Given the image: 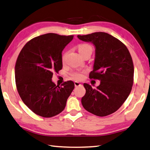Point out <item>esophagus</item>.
<instances>
[{"instance_id": "obj_1", "label": "esophagus", "mask_w": 150, "mask_h": 150, "mask_svg": "<svg viewBox=\"0 0 150 150\" xmlns=\"http://www.w3.org/2000/svg\"><path fill=\"white\" fill-rule=\"evenodd\" d=\"M81 84L79 83V82L78 81H74V85L75 87H78V86H80Z\"/></svg>"}]
</instances>
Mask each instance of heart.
Returning a JSON list of instances; mask_svg holds the SVG:
<instances>
[{"instance_id":"b5f03b06","label":"heart","mask_w":150,"mask_h":150,"mask_svg":"<svg viewBox=\"0 0 150 150\" xmlns=\"http://www.w3.org/2000/svg\"><path fill=\"white\" fill-rule=\"evenodd\" d=\"M78 50L79 52L81 54V56L87 52L88 51H93V48L90 45L87 44V43H83L81 44L78 46ZM68 52H66L64 53L62 56V62L64 63L66 61L67 56ZM85 73V71H76L72 72L71 74V76L72 79H75V80H81L84 77V74Z\"/></svg>"}]
</instances>
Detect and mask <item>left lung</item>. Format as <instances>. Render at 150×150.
Listing matches in <instances>:
<instances>
[{"label": "left lung", "mask_w": 150, "mask_h": 150, "mask_svg": "<svg viewBox=\"0 0 150 150\" xmlns=\"http://www.w3.org/2000/svg\"><path fill=\"white\" fill-rule=\"evenodd\" d=\"M95 46V59L89 78L100 80L96 88L84 83L81 103L85 110L98 117L113 113L129 95L133 84L134 66L126 46L105 32L78 35Z\"/></svg>", "instance_id": "1"}]
</instances>
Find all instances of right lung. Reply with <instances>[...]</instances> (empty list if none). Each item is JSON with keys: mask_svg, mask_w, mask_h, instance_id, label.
<instances>
[{"mask_svg": "<svg viewBox=\"0 0 150 150\" xmlns=\"http://www.w3.org/2000/svg\"><path fill=\"white\" fill-rule=\"evenodd\" d=\"M74 35L49 33L33 38L24 46L15 67V83L21 98L41 117L50 118L63 111L74 88L72 81L56 85L53 72L62 69V51Z\"/></svg>", "mask_w": 150, "mask_h": 150, "instance_id": "1", "label": "right lung"}]
</instances>
